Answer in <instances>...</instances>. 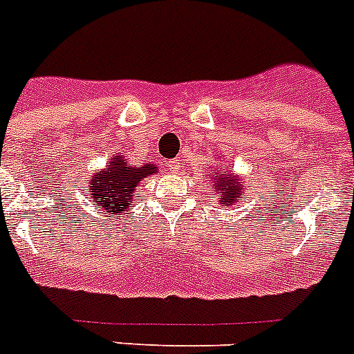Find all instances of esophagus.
<instances>
[{"instance_id": "obj_1", "label": "esophagus", "mask_w": 354, "mask_h": 354, "mask_svg": "<svg viewBox=\"0 0 354 354\" xmlns=\"http://www.w3.org/2000/svg\"><path fill=\"white\" fill-rule=\"evenodd\" d=\"M168 168H170L174 174H177V171H180V168H183V161H180V159H171V161H168Z\"/></svg>"}]
</instances>
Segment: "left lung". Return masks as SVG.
Instances as JSON below:
<instances>
[{
	"label": "left lung",
	"instance_id": "1",
	"mask_svg": "<svg viewBox=\"0 0 354 354\" xmlns=\"http://www.w3.org/2000/svg\"><path fill=\"white\" fill-rule=\"evenodd\" d=\"M209 184L212 193H218L221 195V198H218V202H221L223 205H236L237 202H241L243 198H248L246 196V184L243 180V177H239L237 174H228L227 168H221L216 165V168L212 171H209Z\"/></svg>",
	"mask_w": 354,
	"mask_h": 354
}]
</instances>
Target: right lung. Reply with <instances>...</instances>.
Here are the masks:
<instances>
[{
	"instance_id": "obj_1",
	"label": "right lung",
	"mask_w": 354,
	"mask_h": 354,
	"mask_svg": "<svg viewBox=\"0 0 354 354\" xmlns=\"http://www.w3.org/2000/svg\"><path fill=\"white\" fill-rule=\"evenodd\" d=\"M158 171L159 168L152 162L133 165L126 156L115 154L106 162V167L97 170L90 179L88 195L92 204L108 216L129 211L140 183Z\"/></svg>"
}]
</instances>
